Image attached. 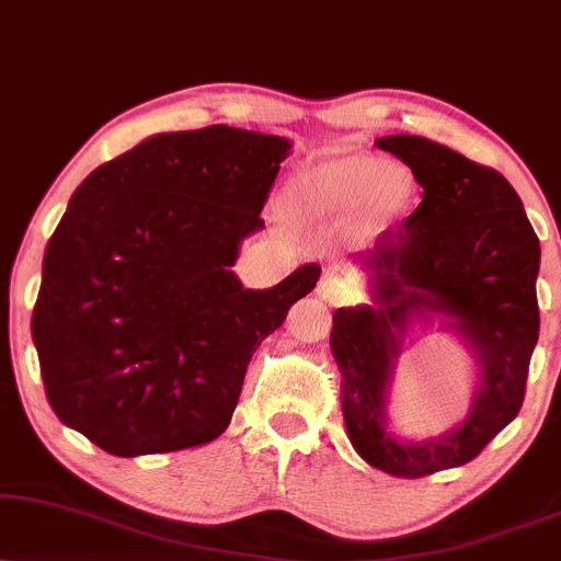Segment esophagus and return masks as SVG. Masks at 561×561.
I'll return each instance as SVG.
<instances>
[{"label": "esophagus", "mask_w": 561, "mask_h": 561, "mask_svg": "<svg viewBox=\"0 0 561 561\" xmlns=\"http://www.w3.org/2000/svg\"><path fill=\"white\" fill-rule=\"evenodd\" d=\"M318 295L331 305L346 302V297H350V285H346L344 279H336V276H323L321 285H318Z\"/></svg>", "instance_id": "obj_1"}]
</instances>
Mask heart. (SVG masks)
Segmentation results:
<instances>
[{"label": "heart", "mask_w": 561, "mask_h": 561, "mask_svg": "<svg viewBox=\"0 0 561 561\" xmlns=\"http://www.w3.org/2000/svg\"><path fill=\"white\" fill-rule=\"evenodd\" d=\"M407 196V175L373 158H342L302 170L287 191L289 207L305 217H344L370 198L378 211H393Z\"/></svg>", "instance_id": "obj_1"}]
</instances>
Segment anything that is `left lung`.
<instances>
[{"label":"left lung","instance_id":"obj_1","mask_svg":"<svg viewBox=\"0 0 561 561\" xmlns=\"http://www.w3.org/2000/svg\"><path fill=\"white\" fill-rule=\"evenodd\" d=\"M375 145L407 162L424 194L370 253L378 308H339L331 350L354 450L391 477L420 479L469 463L520 411L538 342L541 245L520 196L494 168L409 134ZM416 309L457 318L480 354L482 382L470 420L456 433L409 446L385 432V386L408 313Z\"/></svg>","mask_w":561,"mask_h":561}]
</instances>
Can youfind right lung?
Returning a JSON list of instances; mask_svg holds the SVG:
<instances>
[{
  "mask_svg": "<svg viewBox=\"0 0 561 561\" xmlns=\"http://www.w3.org/2000/svg\"><path fill=\"white\" fill-rule=\"evenodd\" d=\"M287 150L217 124L145 139L80 183L46 245L31 325L67 427L122 458L228 430L253 352L321 276L308 264L253 293L230 272Z\"/></svg>",
  "mask_w": 561,
  "mask_h": 561,
  "instance_id": "right-lung-1",
  "label": "right lung"
}]
</instances>
